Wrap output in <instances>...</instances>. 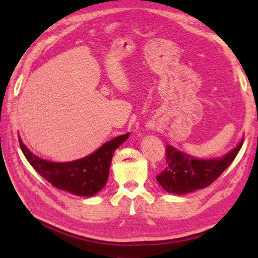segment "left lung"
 Instances as JSON below:
<instances>
[{"label": "left lung", "instance_id": "left-lung-1", "mask_svg": "<svg viewBox=\"0 0 258 258\" xmlns=\"http://www.w3.org/2000/svg\"><path fill=\"white\" fill-rule=\"evenodd\" d=\"M244 142L227 155L215 160H196L175 147L166 146V167L156 176L168 193L186 194L211 185L235 160Z\"/></svg>", "mask_w": 258, "mask_h": 258}]
</instances>
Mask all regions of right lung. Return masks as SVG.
<instances>
[{"mask_svg":"<svg viewBox=\"0 0 258 258\" xmlns=\"http://www.w3.org/2000/svg\"><path fill=\"white\" fill-rule=\"evenodd\" d=\"M128 135L130 133L120 135L106 142L93 154L82 160L68 163H54L42 160L31 153L20 139L19 143L33 168L54 187L78 196L90 197L100 191L106 184L113 153L128 138Z\"/></svg>","mask_w":258,"mask_h":258,"instance_id":"add662e5","label":"right lung"}]
</instances>
